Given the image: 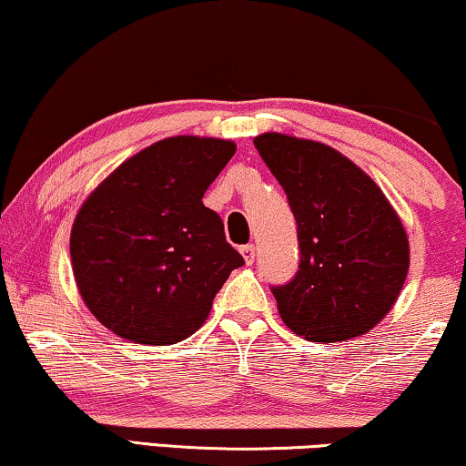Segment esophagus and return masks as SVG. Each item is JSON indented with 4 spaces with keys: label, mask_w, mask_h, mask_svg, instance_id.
<instances>
[{
    "label": "esophagus",
    "mask_w": 466,
    "mask_h": 466,
    "mask_svg": "<svg viewBox=\"0 0 466 466\" xmlns=\"http://www.w3.org/2000/svg\"><path fill=\"white\" fill-rule=\"evenodd\" d=\"M255 251H258V248H255V245H245L240 248V253H242V258H245V264L247 266H251L253 261H255Z\"/></svg>",
    "instance_id": "1"
}]
</instances>
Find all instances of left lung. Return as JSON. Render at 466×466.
I'll return each mask as SVG.
<instances>
[{
	"label": "left lung",
	"mask_w": 466,
	"mask_h": 466,
	"mask_svg": "<svg viewBox=\"0 0 466 466\" xmlns=\"http://www.w3.org/2000/svg\"><path fill=\"white\" fill-rule=\"evenodd\" d=\"M298 221L299 270L272 287L279 314L310 342H344L382 320L403 289L410 240L378 183L325 143L253 139Z\"/></svg>",
	"instance_id": "1"
}]
</instances>
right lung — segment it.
I'll return each instance as SVG.
<instances>
[{"instance_id":"obj_1","label":"right lung","mask_w":466,"mask_h":466,"mask_svg":"<svg viewBox=\"0 0 466 466\" xmlns=\"http://www.w3.org/2000/svg\"><path fill=\"white\" fill-rule=\"evenodd\" d=\"M236 143L179 135L124 160L71 226L77 291L101 325L128 342L168 346L192 336L240 268L221 218L202 196Z\"/></svg>"}]
</instances>
